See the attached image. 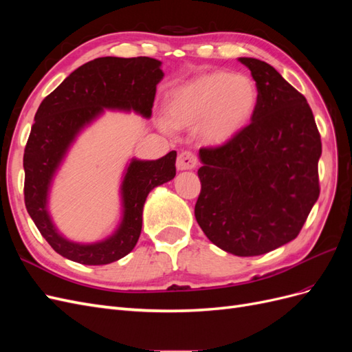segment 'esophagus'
Listing matches in <instances>:
<instances>
[{
  "instance_id": "esophagus-1",
  "label": "esophagus",
  "mask_w": 352,
  "mask_h": 352,
  "mask_svg": "<svg viewBox=\"0 0 352 352\" xmlns=\"http://www.w3.org/2000/svg\"><path fill=\"white\" fill-rule=\"evenodd\" d=\"M197 164H198V157L194 153L184 151L177 155V160H176L177 170H190V168H195Z\"/></svg>"
}]
</instances>
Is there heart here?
<instances>
[{
	"mask_svg": "<svg viewBox=\"0 0 352 352\" xmlns=\"http://www.w3.org/2000/svg\"><path fill=\"white\" fill-rule=\"evenodd\" d=\"M257 102L258 91L251 78L214 72L201 74L170 94L166 119L175 129L198 126L202 141L221 145L251 122Z\"/></svg>",
	"mask_w": 352,
	"mask_h": 352,
	"instance_id": "heart-1",
	"label": "heart"
}]
</instances>
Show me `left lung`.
<instances>
[{"label":"left lung","instance_id":"1","mask_svg":"<svg viewBox=\"0 0 352 352\" xmlns=\"http://www.w3.org/2000/svg\"><path fill=\"white\" fill-rule=\"evenodd\" d=\"M239 61L257 85V109L230 141L199 150L195 219L219 248L252 257L301 232L320 195L322 141L301 92L265 61Z\"/></svg>","mask_w":352,"mask_h":352}]
</instances>
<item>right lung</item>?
Segmentation results:
<instances>
[{
    "label": "right lung",
    "instance_id": "1",
    "mask_svg": "<svg viewBox=\"0 0 352 352\" xmlns=\"http://www.w3.org/2000/svg\"><path fill=\"white\" fill-rule=\"evenodd\" d=\"M162 61L150 57H101L70 73L41 102L26 142L25 204L41 235L63 257L88 265L109 264L129 254L140 239L142 210L150 190L176 175V151L155 162L132 160L122 184L123 220L109 239L80 245L58 235L47 211L51 179L83 126L104 109L151 116Z\"/></svg>",
    "mask_w": 352,
    "mask_h": 352
}]
</instances>
